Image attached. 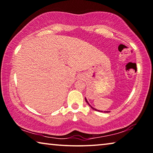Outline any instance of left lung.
<instances>
[{
  "mask_svg": "<svg viewBox=\"0 0 153 153\" xmlns=\"http://www.w3.org/2000/svg\"><path fill=\"white\" fill-rule=\"evenodd\" d=\"M85 101H86V102H87V104H88V105H89V106L91 107V109H94V110H96V111H101V112H102V111H100V110H98V109H95V108H94V107H92V106H91V105L89 104V102H88V101H87V98H85ZM104 112H105V113H108V112H109V111H104Z\"/></svg>",
  "mask_w": 153,
  "mask_h": 153,
  "instance_id": "obj_1",
  "label": "left lung"
}]
</instances>
